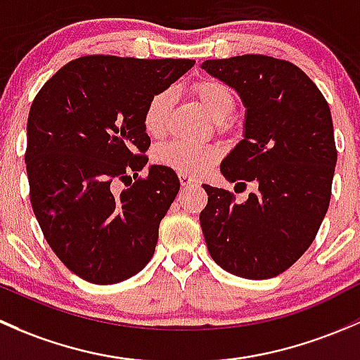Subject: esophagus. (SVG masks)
Masks as SVG:
<instances>
[{
    "mask_svg": "<svg viewBox=\"0 0 360 360\" xmlns=\"http://www.w3.org/2000/svg\"><path fill=\"white\" fill-rule=\"evenodd\" d=\"M179 179H180V185H181V187H184V188H187V187H195V185H198V180H195L194 176H191V175H184V173H180Z\"/></svg>",
    "mask_w": 360,
    "mask_h": 360,
    "instance_id": "obj_1",
    "label": "esophagus"
}]
</instances>
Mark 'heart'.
I'll return each mask as SVG.
<instances>
[{
    "label": "heart",
    "mask_w": 360,
    "mask_h": 360,
    "mask_svg": "<svg viewBox=\"0 0 360 360\" xmlns=\"http://www.w3.org/2000/svg\"><path fill=\"white\" fill-rule=\"evenodd\" d=\"M192 94L205 110L217 123H224L232 116L236 100L232 91L224 83L214 79H201L194 83ZM172 95L168 90L158 91L143 109V128L150 136H161L168 123ZM154 161L159 166L173 169L184 175H201L217 162L218 153L211 147L191 146L184 142L161 143L154 149Z\"/></svg>",
    "instance_id": "1"
}]
</instances>
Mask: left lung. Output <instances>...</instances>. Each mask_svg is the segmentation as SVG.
Returning <instances> with one entry per match:
<instances>
[{"mask_svg": "<svg viewBox=\"0 0 360 360\" xmlns=\"http://www.w3.org/2000/svg\"><path fill=\"white\" fill-rule=\"evenodd\" d=\"M201 68L234 88L246 109L243 140L221 161V175L258 185L244 202L202 185L207 251L237 277L270 279L309 250L328 211L336 166L331 110L314 81L288 60L240 55Z\"/></svg>", "mask_w": 360, "mask_h": 360, "instance_id": "8db88e82", "label": "left lung"}]
</instances>
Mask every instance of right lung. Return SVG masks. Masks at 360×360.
Instances as JSON below:
<instances>
[{
  "label": "right lung",
  "instance_id": "1",
  "mask_svg": "<svg viewBox=\"0 0 360 360\" xmlns=\"http://www.w3.org/2000/svg\"><path fill=\"white\" fill-rule=\"evenodd\" d=\"M195 60L88 55L53 74L27 120L31 205L51 250L81 279L116 284L153 258L159 224L175 201L173 169L150 165L143 109ZM117 181L127 188L115 191Z\"/></svg>",
  "mask_w": 360,
  "mask_h": 360
}]
</instances>
